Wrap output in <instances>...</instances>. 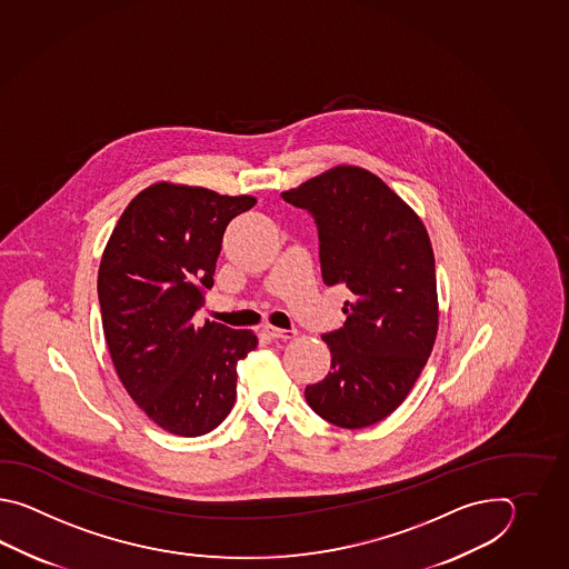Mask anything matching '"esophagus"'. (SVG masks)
Here are the masks:
<instances>
[{
    "mask_svg": "<svg viewBox=\"0 0 569 569\" xmlns=\"http://www.w3.org/2000/svg\"><path fill=\"white\" fill-rule=\"evenodd\" d=\"M264 331H267L270 338L274 339H292L297 336L295 329H280V327L274 326H264Z\"/></svg>",
    "mask_w": 569,
    "mask_h": 569,
    "instance_id": "1",
    "label": "esophagus"
}]
</instances>
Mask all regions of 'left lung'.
<instances>
[{"mask_svg":"<svg viewBox=\"0 0 569 569\" xmlns=\"http://www.w3.org/2000/svg\"><path fill=\"white\" fill-rule=\"evenodd\" d=\"M282 199L315 218L323 282L351 292L343 327L321 336L331 372L305 388V399L329 423L370 427L399 409L436 343L429 233L387 182L360 167H333Z\"/></svg>","mask_w":569,"mask_h":569,"instance_id":"left-lung-1","label":"left lung"}]
</instances>
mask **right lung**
Wrapping results in <instances>:
<instances>
[{"label":"right lung","instance_id":"right-lung-1","mask_svg":"<svg viewBox=\"0 0 569 569\" xmlns=\"http://www.w3.org/2000/svg\"><path fill=\"white\" fill-rule=\"evenodd\" d=\"M254 197L154 182L109 236L97 295L109 356L133 402L172 436L213 431L236 402V366L258 346L250 329L193 315L213 287L223 231Z\"/></svg>","mask_w":569,"mask_h":569}]
</instances>
